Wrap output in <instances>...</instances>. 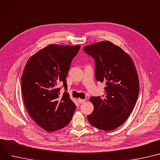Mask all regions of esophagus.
Masks as SVG:
<instances>
[{
    "mask_svg": "<svg viewBox=\"0 0 160 160\" xmlns=\"http://www.w3.org/2000/svg\"><path fill=\"white\" fill-rule=\"evenodd\" d=\"M78 102H79L80 103H83L85 101H86V100H85V99H80V98H78Z\"/></svg>",
    "mask_w": 160,
    "mask_h": 160,
    "instance_id": "esophagus-1",
    "label": "esophagus"
}]
</instances>
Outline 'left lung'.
Instances as JSON below:
<instances>
[{
	"instance_id": "8db88e82",
	"label": "left lung",
	"mask_w": 160,
	"mask_h": 160,
	"mask_svg": "<svg viewBox=\"0 0 160 160\" xmlns=\"http://www.w3.org/2000/svg\"><path fill=\"white\" fill-rule=\"evenodd\" d=\"M95 60V77L105 82V97H91L93 112L89 122L97 128L112 131L122 125L132 111L139 94V79L131 57L109 41H102L83 48Z\"/></svg>"
}]
</instances>
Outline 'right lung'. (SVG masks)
I'll return each instance as SVG.
<instances>
[{"mask_svg":"<svg viewBox=\"0 0 160 160\" xmlns=\"http://www.w3.org/2000/svg\"><path fill=\"white\" fill-rule=\"evenodd\" d=\"M80 48L49 44L32 55L25 66L21 78L24 105L31 118L47 131L67 126L77 108L68 92L60 96L57 85L63 82L67 90L66 78Z\"/></svg>","mask_w":160,"mask_h":160,"instance_id":"right-lung-1","label":"right lung"}]
</instances>
